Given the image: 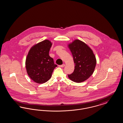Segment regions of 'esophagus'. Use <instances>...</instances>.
<instances>
[{"label":"esophagus","mask_w":123,"mask_h":123,"mask_svg":"<svg viewBox=\"0 0 123 123\" xmlns=\"http://www.w3.org/2000/svg\"><path fill=\"white\" fill-rule=\"evenodd\" d=\"M59 67H64L65 66V64H62V65H59Z\"/></svg>","instance_id":"esophagus-1"}]
</instances>
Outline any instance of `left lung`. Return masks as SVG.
<instances>
[{
  "label": "left lung",
  "mask_w": 123,
  "mask_h": 123,
  "mask_svg": "<svg viewBox=\"0 0 123 123\" xmlns=\"http://www.w3.org/2000/svg\"><path fill=\"white\" fill-rule=\"evenodd\" d=\"M72 54L75 65L74 72L68 75L75 82H82L91 76L95 69L96 59L93 50L87 44L76 39L68 44Z\"/></svg>",
  "instance_id": "obj_1"
}]
</instances>
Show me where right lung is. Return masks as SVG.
<instances>
[{"instance_id": "1", "label": "right lung", "mask_w": 123, "mask_h": 123, "mask_svg": "<svg viewBox=\"0 0 123 123\" xmlns=\"http://www.w3.org/2000/svg\"><path fill=\"white\" fill-rule=\"evenodd\" d=\"M52 45V42L48 40L40 42L31 47L27 56L25 65L27 74L37 83L48 81L57 66L49 55Z\"/></svg>"}]
</instances>
